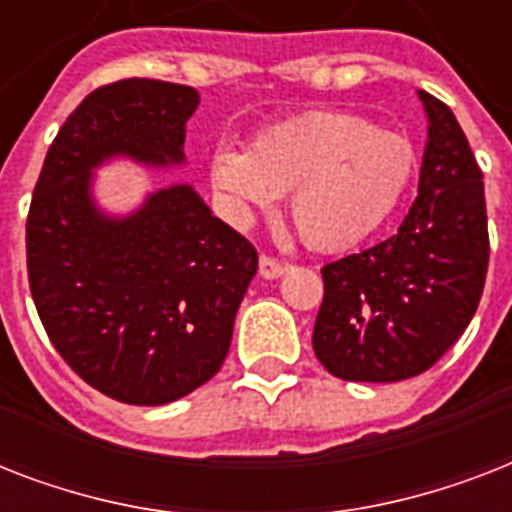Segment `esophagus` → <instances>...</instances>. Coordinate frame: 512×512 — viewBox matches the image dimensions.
I'll use <instances>...</instances> for the list:
<instances>
[{"mask_svg": "<svg viewBox=\"0 0 512 512\" xmlns=\"http://www.w3.org/2000/svg\"><path fill=\"white\" fill-rule=\"evenodd\" d=\"M284 271H287V265L281 263V260L271 255H260V276L263 279H279Z\"/></svg>", "mask_w": 512, "mask_h": 512, "instance_id": "esophagus-1", "label": "esophagus"}]
</instances>
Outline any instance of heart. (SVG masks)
Returning a JSON list of instances; mask_svg holds the SVG:
<instances>
[{"mask_svg": "<svg viewBox=\"0 0 512 512\" xmlns=\"http://www.w3.org/2000/svg\"><path fill=\"white\" fill-rule=\"evenodd\" d=\"M417 154L401 132L345 111H308L271 124L249 151L217 148L209 180L233 223H249L289 193L305 247L342 252L374 233L404 199Z\"/></svg>", "mask_w": 512, "mask_h": 512, "instance_id": "heart-1", "label": "heart"}]
</instances>
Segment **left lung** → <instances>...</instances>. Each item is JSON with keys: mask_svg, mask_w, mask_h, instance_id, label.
<instances>
[{"mask_svg": "<svg viewBox=\"0 0 512 512\" xmlns=\"http://www.w3.org/2000/svg\"><path fill=\"white\" fill-rule=\"evenodd\" d=\"M428 146L396 236L321 268L313 350L350 382H398L436 364L468 329L489 268L484 172L452 108L420 90Z\"/></svg>", "mask_w": 512, "mask_h": 512, "instance_id": "left-lung-1", "label": "left lung"}]
</instances>
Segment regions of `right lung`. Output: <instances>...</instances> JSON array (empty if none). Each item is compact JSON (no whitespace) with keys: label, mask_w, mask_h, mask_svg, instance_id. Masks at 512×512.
<instances>
[{"label":"right lung","mask_w":512,"mask_h":512,"mask_svg":"<svg viewBox=\"0 0 512 512\" xmlns=\"http://www.w3.org/2000/svg\"><path fill=\"white\" fill-rule=\"evenodd\" d=\"M199 92L159 79L92 90L52 140L26 220L28 287L63 361L108 398L159 406L215 377L257 273V249L191 185L103 215L92 167L111 156L183 162Z\"/></svg>","instance_id":"obj_1"}]
</instances>
